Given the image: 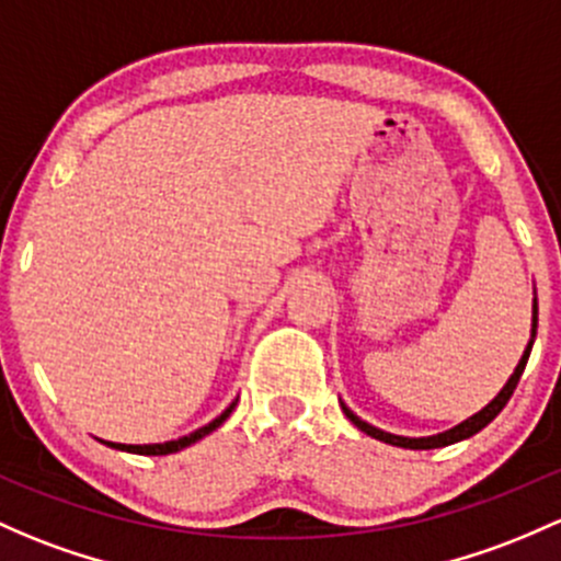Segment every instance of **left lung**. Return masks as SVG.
I'll return each instance as SVG.
<instances>
[{
    "label": "left lung",
    "mask_w": 561,
    "mask_h": 561,
    "mask_svg": "<svg viewBox=\"0 0 561 561\" xmlns=\"http://www.w3.org/2000/svg\"><path fill=\"white\" fill-rule=\"evenodd\" d=\"M535 333H538V298L533 300V339H529L527 350H524L522 359H518V365H516L514 376H511V379H508V385H505L503 389H500V394H497V398L492 400V403L486 405V409H481L479 414H473V416H470V420H465L462 424H457V427L446 430V433H440V435H430V438H403V435L385 433V430H379V427H374V424L363 422V420H359L357 414H352V411L346 409L344 403H341V409H344L346 420H350L352 424H355L357 430H363V433H365V435H370V438L385 440V444H389V446H400V449H440V446L457 444V440L470 438V435H476V433H479V430L486 427V424L492 422L494 416H497L500 411L505 409V403H508L511 394H514V389H516V385H518V379H522L524 365H527V359H529V352H533Z\"/></svg>",
    "instance_id": "obj_1"
}]
</instances>
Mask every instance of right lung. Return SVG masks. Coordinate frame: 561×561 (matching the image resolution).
Instances as JSON below:
<instances>
[{"mask_svg":"<svg viewBox=\"0 0 561 561\" xmlns=\"http://www.w3.org/2000/svg\"><path fill=\"white\" fill-rule=\"evenodd\" d=\"M236 409V403H231L228 405L226 411H222L220 416H217V420H211L209 424H204V427H198L196 433H191V435H182V438H176V440H169V444H147V446H126V444H110V440H104V444L107 446H112V449H121V451H134V454H147V457H158V454H174V451H180V449H185V446H191V444H196V440H202L204 435H209L211 430H217L220 427L222 422L228 420V416H231V411Z\"/></svg>","mask_w":561,"mask_h":561,"instance_id":"add662e5","label":"right lung"}]
</instances>
